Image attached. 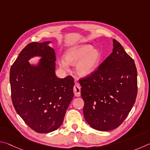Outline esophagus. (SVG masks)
Returning <instances> with one entry per match:
<instances>
[{
  "label": "esophagus",
  "instance_id": "esophagus-1",
  "mask_svg": "<svg viewBox=\"0 0 150 150\" xmlns=\"http://www.w3.org/2000/svg\"><path fill=\"white\" fill-rule=\"evenodd\" d=\"M75 83L76 84L74 86V93L75 96L79 97L80 96V84L78 83L77 80H75Z\"/></svg>",
  "mask_w": 150,
  "mask_h": 150
}]
</instances>
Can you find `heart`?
<instances>
[{
    "label": "heart",
    "instance_id": "b5f03b06",
    "mask_svg": "<svg viewBox=\"0 0 150 150\" xmlns=\"http://www.w3.org/2000/svg\"><path fill=\"white\" fill-rule=\"evenodd\" d=\"M64 60H59L60 67L68 69V64L76 65V71L80 76H88L98 68L101 61L99 50L93 49L91 45H82L72 47L66 52Z\"/></svg>",
    "mask_w": 150,
    "mask_h": 150
}]
</instances>
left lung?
Here are the masks:
<instances>
[{"label": "left lung", "instance_id": "8db88e82", "mask_svg": "<svg viewBox=\"0 0 150 150\" xmlns=\"http://www.w3.org/2000/svg\"><path fill=\"white\" fill-rule=\"evenodd\" d=\"M112 52L91 75L79 80L83 116L99 131L119 127L128 116L138 92L134 61L117 40Z\"/></svg>", "mask_w": 150, "mask_h": 150}]
</instances>
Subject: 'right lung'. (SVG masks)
<instances>
[{
    "label": "right lung",
    "instance_id": "obj_1",
    "mask_svg": "<svg viewBox=\"0 0 150 150\" xmlns=\"http://www.w3.org/2000/svg\"><path fill=\"white\" fill-rule=\"evenodd\" d=\"M49 43L28 44L10 71L11 98L16 111L38 133L51 132L61 126L74 96L73 77L68 76L61 79L55 75L56 56ZM35 56L42 57L35 67L28 62Z\"/></svg>",
    "mask_w": 150,
    "mask_h": 150
}]
</instances>
